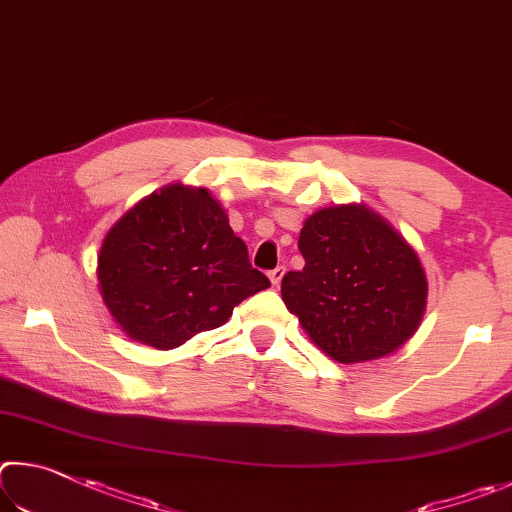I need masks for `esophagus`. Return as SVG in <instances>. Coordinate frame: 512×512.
Listing matches in <instances>:
<instances>
[{"label":"esophagus","mask_w":512,"mask_h":512,"mask_svg":"<svg viewBox=\"0 0 512 512\" xmlns=\"http://www.w3.org/2000/svg\"><path fill=\"white\" fill-rule=\"evenodd\" d=\"M283 274H285V267H274V270L270 272V281L272 285H279L283 281Z\"/></svg>","instance_id":"34e87169"}]
</instances>
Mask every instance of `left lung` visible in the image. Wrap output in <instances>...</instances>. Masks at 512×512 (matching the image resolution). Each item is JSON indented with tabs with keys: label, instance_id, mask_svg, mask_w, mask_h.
Returning a JSON list of instances; mask_svg holds the SVG:
<instances>
[{
	"label": "left lung",
	"instance_id": "left-lung-1",
	"mask_svg": "<svg viewBox=\"0 0 512 512\" xmlns=\"http://www.w3.org/2000/svg\"><path fill=\"white\" fill-rule=\"evenodd\" d=\"M301 272L281 294L301 328L335 362L396 353L427 308V274L416 249L366 204H335L306 218Z\"/></svg>",
	"mask_w": 512,
	"mask_h": 512
}]
</instances>
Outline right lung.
Instances as JSON below:
<instances>
[{
    "label": "right lung",
    "mask_w": 512,
    "mask_h": 512,
    "mask_svg": "<svg viewBox=\"0 0 512 512\" xmlns=\"http://www.w3.org/2000/svg\"><path fill=\"white\" fill-rule=\"evenodd\" d=\"M98 292L134 342L159 351L222 326L270 288L209 188L168 184L125 211L98 251Z\"/></svg>",
    "instance_id": "1"
}]
</instances>
